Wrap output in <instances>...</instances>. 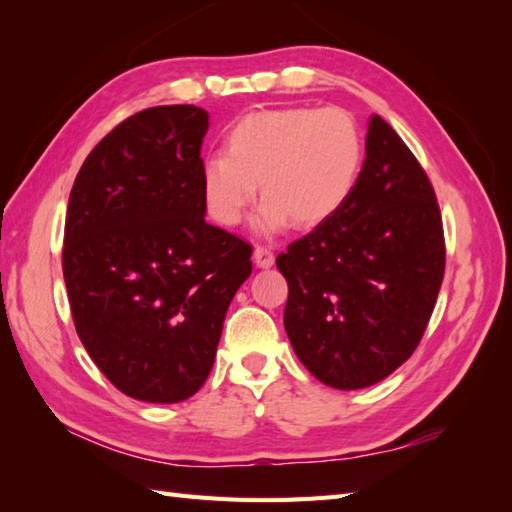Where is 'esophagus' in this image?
Wrapping results in <instances>:
<instances>
[{
    "mask_svg": "<svg viewBox=\"0 0 512 512\" xmlns=\"http://www.w3.org/2000/svg\"><path fill=\"white\" fill-rule=\"evenodd\" d=\"M254 263H256V267H260V269H269L271 265H274V252H271L269 247H256L254 249Z\"/></svg>",
    "mask_w": 512,
    "mask_h": 512,
    "instance_id": "esophagus-1",
    "label": "esophagus"
}]
</instances>
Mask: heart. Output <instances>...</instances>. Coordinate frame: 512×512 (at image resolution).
I'll return each instance as SVG.
<instances>
[{
    "label": "heart",
    "mask_w": 512,
    "mask_h": 512,
    "mask_svg": "<svg viewBox=\"0 0 512 512\" xmlns=\"http://www.w3.org/2000/svg\"><path fill=\"white\" fill-rule=\"evenodd\" d=\"M363 155V133L344 109L254 111L225 135L223 153L203 162V199L214 221L234 227L260 184V232L274 234L289 221L313 230L346 206L359 184Z\"/></svg>",
    "instance_id": "b5f03b06"
}]
</instances>
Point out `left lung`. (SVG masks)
I'll list each match as a JSON object with an SVG mask.
<instances>
[{"instance_id": "obj_1", "label": "left lung", "mask_w": 512, "mask_h": 512, "mask_svg": "<svg viewBox=\"0 0 512 512\" xmlns=\"http://www.w3.org/2000/svg\"><path fill=\"white\" fill-rule=\"evenodd\" d=\"M276 265L289 282L285 331L317 381L361 390L410 359L442 285L445 238L425 170L377 113L346 206Z\"/></svg>"}]
</instances>
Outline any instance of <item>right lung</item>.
I'll return each mask as SVG.
<instances>
[{
  "mask_svg": "<svg viewBox=\"0 0 512 512\" xmlns=\"http://www.w3.org/2000/svg\"><path fill=\"white\" fill-rule=\"evenodd\" d=\"M208 111L144 109L87 155L65 217L63 278L76 333L131 399L179 403L212 370L252 247L206 221Z\"/></svg>",
  "mask_w": 512,
  "mask_h": 512,
  "instance_id": "obj_1",
  "label": "right lung"
}]
</instances>
